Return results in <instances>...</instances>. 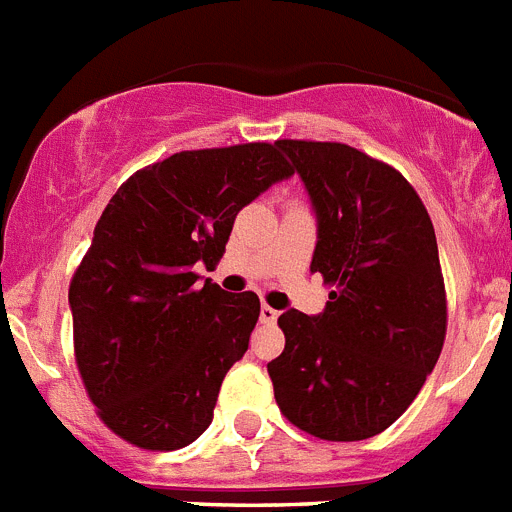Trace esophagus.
<instances>
[{
    "label": "esophagus",
    "mask_w": 512,
    "mask_h": 512,
    "mask_svg": "<svg viewBox=\"0 0 512 512\" xmlns=\"http://www.w3.org/2000/svg\"><path fill=\"white\" fill-rule=\"evenodd\" d=\"M279 318V312L274 310V307H269V305H261V323H266V325H271L274 323V320Z\"/></svg>",
    "instance_id": "obj_1"
}]
</instances>
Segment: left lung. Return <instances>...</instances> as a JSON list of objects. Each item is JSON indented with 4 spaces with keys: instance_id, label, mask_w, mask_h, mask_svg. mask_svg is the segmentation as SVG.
<instances>
[{
    "instance_id": "8db88e82",
    "label": "left lung",
    "mask_w": 512,
    "mask_h": 512,
    "mask_svg": "<svg viewBox=\"0 0 512 512\" xmlns=\"http://www.w3.org/2000/svg\"><path fill=\"white\" fill-rule=\"evenodd\" d=\"M310 194V271L330 295L320 315H279L284 351L266 364L284 418L323 441L390 428L425 384L446 338L436 233L392 166L346 143L277 140Z\"/></svg>"
}]
</instances>
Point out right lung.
<instances>
[{
  "label": "right lung",
  "instance_id": "add662e5",
  "mask_svg": "<svg viewBox=\"0 0 512 512\" xmlns=\"http://www.w3.org/2000/svg\"><path fill=\"white\" fill-rule=\"evenodd\" d=\"M277 143L182 151L112 194L69 287L74 354L104 425L138 449H184L212 423L261 302L200 266L223 259L235 215L292 176Z\"/></svg>",
  "mask_w": 512,
  "mask_h": 512
}]
</instances>
